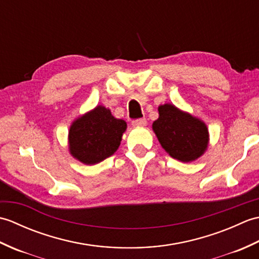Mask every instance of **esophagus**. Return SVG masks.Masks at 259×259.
<instances>
[{
    "label": "esophagus",
    "mask_w": 259,
    "mask_h": 259,
    "mask_svg": "<svg viewBox=\"0 0 259 259\" xmlns=\"http://www.w3.org/2000/svg\"><path fill=\"white\" fill-rule=\"evenodd\" d=\"M146 124H147V120L146 119H139V120L133 121V125L134 126H144Z\"/></svg>",
    "instance_id": "1"
}]
</instances>
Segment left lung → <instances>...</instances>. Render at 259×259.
Masks as SVG:
<instances>
[{
	"label": "left lung",
	"instance_id": "1",
	"mask_svg": "<svg viewBox=\"0 0 259 259\" xmlns=\"http://www.w3.org/2000/svg\"><path fill=\"white\" fill-rule=\"evenodd\" d=\"M158 111L159 118L152 123V130L169 156L190 162L203 155L209 141L203 121L170 103L159 106Z\"/></svg>",
	"mask_w": 259,
	"mask_h": 259
}]
</instances>
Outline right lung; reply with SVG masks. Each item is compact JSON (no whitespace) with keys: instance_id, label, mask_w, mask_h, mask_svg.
Masks as SVG:
<instances>
[{"instance_id":"obj_1","label":"right lung","mask_w":259,"mask_h":259,"mask_svg":"<svg viewBox=\"0 0 259 259\" xmlns=\"http://www.w3.org/2000/svg\"><path fill=\"white\" fill-rule=\"evenodd\" d=\"M126 129L125 121L114 118L103 106L75 119L69 130V150L84 164H96L112 156Z\"/></svg>"}]
</instances>
